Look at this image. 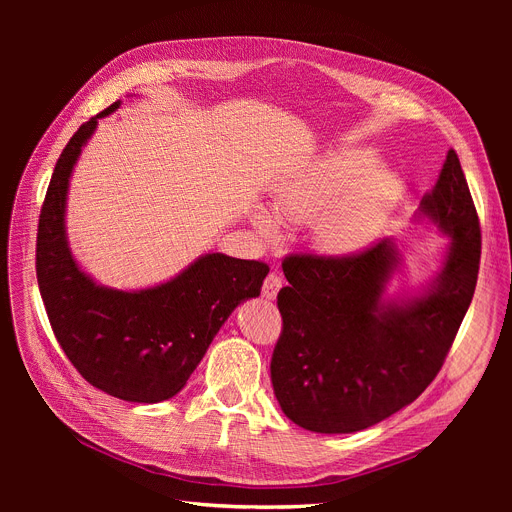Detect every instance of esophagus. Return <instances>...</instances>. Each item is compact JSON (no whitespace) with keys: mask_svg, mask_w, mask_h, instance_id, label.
<instances>
[{"mask_svg":"<svg viewBox=\"0 0 512 512\" xmlns=\"http://www.w3.org/2000/svg\"><path fill=\"white\" fill-rule=\"evenodd\" d=\"M280 288H282V278H280L278 274H270V276L265 278V282H263V288H261L263 299H267V301H274V299L278 297Z\"/></svg>","mask_w":512,"mask_h":512,"instance_id":"1","label":"esophagus"}]
</instances>
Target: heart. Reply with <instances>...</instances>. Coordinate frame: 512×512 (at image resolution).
<instances>
[{"label": "heart", "mask_w": 512, "mask_h": 512, "mask_svg": "<svg viewBox=\"0 0 512 512\" xmlns=\"http://www.w3.org/2000/svg\"><path fill=\"white\" fill-rule=\"evenodd\" d=\"M405 197V178L378 164L373 149H340L288 174L274 191L280 218L294 224L313 219V240L321 253L348 257L382 234ZM261 236L278 234V218L263 207L251 215Z\"/></svg>", "instance_id": "obj_1"}]
</instances>
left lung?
I'll return each mask as SVG.
<instances>
[{"instance_id": "obj_1", "label": "left lung", "mask_w": 512, "mask_h": 512, "mask_svg": "<svg viewBox=\"0 0 512 512\" xmlns=\"http://www.w3.org/2000/svg\"><path fill=\"white\" fill-rule=\"evenodd\" d=\"M415 220L450 238L440 270L415 294L388 292L402 265L392 238L353 257L284 259L272 384L284 415L309 432H361L411 405L438 375L481 255L477 211L452 149Z\"/></svg>"}]
</instances>
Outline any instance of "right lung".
I'll return each mask as SVG.
<instances>
[{"label": "right lung", "mask_w": 512, "mask_h": 512, "mask_svg": "<svg viewBox=\"0 0 512 512\" xmlns=\"http://www.w3.org/2000/svg\"><path fill=\"white\" fill-rule=\"evenodd\" d=\"M118 107L80 126L58 159L39 218L37 282L53 334L78 373L105 394L153 405L186 386L232 311L259 297L270 267L205 253L166 282L118 290L78 265L66 232L70 178L97 122Z\"/></svg>", "instance_id": "obj_1"}]
</instances>
